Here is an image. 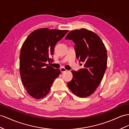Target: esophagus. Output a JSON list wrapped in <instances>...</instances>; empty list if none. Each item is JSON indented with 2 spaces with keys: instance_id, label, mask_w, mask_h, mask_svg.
<instances>
[{
  "instance_id": "1",
  "label": "esophagus",
  "mask_w": 129,
  "mask_h": 129,
  "mask_svg": "<svg viewBox=\"0 0 129 129\" xmlns=\"http://www.w3.org/2000/svg\"><path fill=\"white\" fill-rule=\"evenodd\" d=\"M60 71H61L62 72H65V71H67V70H66V69H65L64 68H63V67L61 68L60 69Z\"/></svg>"
}]
</instances>
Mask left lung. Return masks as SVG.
I'll list each match as a JSON object with an SVG mask.
<instances>
[{
	"label": "left lung",
	"mask_w": 129,
	"mask_h": 129,
	"mask_svg": "<svg viewBox=\"0 0 129 129\" xmlns=\"http://www.w3.org/2000/svg\"><path fill=\"white\" fill-rule=\"evenodd\" d=\"M65 39L75 43L76 58L81 66L84 65L77 71H71L73 78L68 86L78 97L90 96L96 90L106 69V48L97 34L83 28L70 31Z\"/></svg>",
	"instance_id": "left-lung-1"
}]
</instances>
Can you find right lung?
<instances>
[{"label":"right lung","mask_w":129,"mask_h":129,"mask_svg":"<svg viewBox=\"0 0 129 129\" xmlns=\"http://www.w3.org/2000/svg\"><path fill=\"white\" fill-rule=\"evenodd\" d=\"M68 31L39 29L31 33L23 44L19 55L20 75L27 93L33 98L46 96L61 73L46 62L53 60L55 45Z\"/></svg>","instance_id":"1"}]
</instances>
